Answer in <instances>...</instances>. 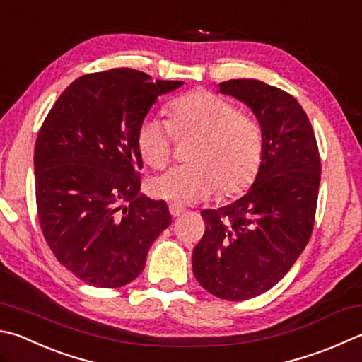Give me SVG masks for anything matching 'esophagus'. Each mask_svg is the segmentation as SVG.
Listing matches in <instances>:
<instances>
[{
	"mask_svg": "<svg viewBox=\"0 0 362 362\" xmlns=\"http://www.w3.org/2000/svg\"><path fill=\"white\" fill-rule=\"evenodd\" d=\"M169 212L173 216H180L183 212H185V209H183L180 204H169Z\"/></svg>",
	"mask_w": 362,
	"mask_h": 362,
	"instance_id": "34e87169",
	"label": "esophagus"
}]
</instances>
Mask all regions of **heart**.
Here are the masks:
<instances>
[{"label": "heart", "mask_w": 362, "mask_h": 362, "mask_svg": "<svg viewBox=\"0 0 362 362\" xmlns=\"http://www.w3.org/2000/svg\"><path fill=\"white\" fill-rule=\"evenodd\" d=\"M168 112L170 123L148 115L137 128V147L148 166L163 169L170 161L175 134L199 139L189 156L193 164L170 168L152 180L155 196L194 204L218 189L223 198H233L252 185L262 158V129L252 115L207 90L175 98Z\"/></svg>", "instance_id": "b5f03b06"}]
</instances>
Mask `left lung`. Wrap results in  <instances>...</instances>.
I'll return each mask as SVG.
<instances>
[{
    "instance_id": "8db88e82",
    "label": "left lung",
    "mask_w": 362,
    "mask_h": 362,
    "mask_svg": "<svg viewBox=\"0 0 362 362\" xmlns=\"http://www.w3.org/2000/svg\"><path fill=\"white\" fill-rule=\"evenodd\" d=\"M220 91L252 107L262 129V158L245 196L202 210L206 231L193 274L220 299L245 300L285 277L310 239L321 161L304 109L290 93L256 78H233Z\"/></svg>"
}]
</instances>
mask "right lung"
Segmentation results:
<instances>
[{"label": "right lung", "instance_id": "right-lung-1", "mask_svg": "<svg viewBox=\"0 0 362 362\" xmlns=\"http://www.w3.org/2000/svg\"><path fill=\"white\" fill-rule=\"evenodd\" d=\"M182 83L152 82L128 68L85 74L63 91L39 129V225L58 262L85 284L133 281L170 225L166 202L139 194L137 128L156 98Z\"/></svg>", "mask_w": 362, "mask_h": 362}]
</instances>
